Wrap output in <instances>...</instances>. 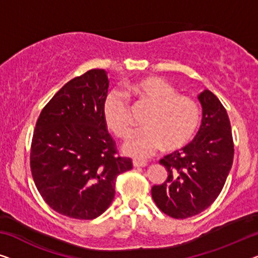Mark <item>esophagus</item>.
<instances>
[{"instance_id": "1", "label": "esophagus", "mask_w": 258, "mask_h": 258, "mask_svg": "<svg viewBox=\"0 0 258 258\" xmlns=\"http://www.w3.org/2000/svg\"><path fill=\"white\" fill-rule=\"evenodd\" d=\"M133 166L134 167H145V166H147V162H146V161H140V160H133Z\"/></svg>"}]
</instances>
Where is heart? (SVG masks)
I'll return each mask as SVG.
<instances>
[{
	"label": "heart",
	"mask_w": 258,
	"mask_h": 258,
	"mask_svg": "<svg viewBox=\"0 0 258 258\" xmlns=\"http://www.w3.org/2000/svg\"><path fill=\"white\" fill-rule=\"evenodd\" d=\"M125 93L152 106L145 118L146 127L133 131L125 141L124 151L130 155L148 157L162 146L167 151H174L195 136L201 122V107L191 97L178 95L177 89L166 80H138L126 87ZM125 95L112 90L103 104L106 124L119 138L127 136L133 126L132 107Z\"/></svg>",
	"instance_id": "b5f03b06"
}]
</instances>
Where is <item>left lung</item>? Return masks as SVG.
I'll return each instance as SVG.
<instances>
[{
    "mask_svg": "<svg viewBox=\"0 0 258 258\" xmlns=\"http://www.w3.org/2000/svg\"><path fill=\"white\" fill-rule=\"evenodd\" d=\"M203 120L197 136L179 151L160 160L168 177L152 187V197L164 214L186 219L211 206L224 187L234 159V142L227 111L217 96H198Z\"/></svg>",
    "mask_w": 258,
    "mask_h": 258,
    "instance_id": "8db88e82",
    "label": "left lung"
}]
</instances>
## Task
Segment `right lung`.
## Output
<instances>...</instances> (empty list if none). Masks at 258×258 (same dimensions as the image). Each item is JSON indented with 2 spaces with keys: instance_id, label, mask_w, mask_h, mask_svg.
<instances>
[{
  "instance_id": "obj_1",
  "label": "right lung",
  "mask_w": 258,
  "mask_h": 258,
  "mask_svg": "<svg viewBox=\"0 0 258 258\" xmlns=\"http://www.w3.org/2000/svg\"><path fill=\"white\" fill-rule=\"evenodd\" d=\"M107 88L104 69L88 71L64 84L37 120L31 172L45 203L64 217H99L113 201L118 176L133 167L107 132Z\"/></svg>"
}]
</instances>
